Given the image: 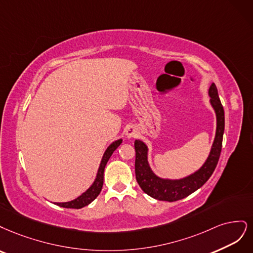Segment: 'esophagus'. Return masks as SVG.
<instances>
[{"instance_id": "34e87169", "label": "esophagus", "mask_w": 253, "mask_h": 253, "mask_svg": "<svg viewBox=\"0 0 253 253\" xmlns=\"http://www.w3.org/2000/svg\"><path fill=\"white\" fill-rule=\"evenodd\" d=\"M125 133L127 138H131V137H135L137 135V129L134 126H128L125 129Z\"/></svg>"}]
</instances>
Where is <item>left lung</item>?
Masks as SVG:
<instances>
[{
  "label": "left lung",
  "mask_w": 253,
  "mask_h": 253,
  "mask_svg": "<svg viewBox=\"0 0 253 253\" xmlns=\"http://www.w3.org/2000/svg\"><path fill=\"white\" fill-rule=\"evenodd\" d=\"M208 94L210 96V104L216 116V131L207 160L195 172L183 178H178V180H170V178H162L158 176L149 166L147 145L141 140H135V177L142 190L147 193L149 197L167 202L182 200L201 188L213 173L219 156H221L225 129V116L224 108L219 101L214 83L209 87Z\"/></svg>",
  "instance_id": "8db88e82"
}]
</instances>
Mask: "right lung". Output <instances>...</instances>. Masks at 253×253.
Instances as JSON below:
<instances>
[{
	"label": "right lung",
	"mask_w": 253,
	"mask_h": 253,
	"mask_svg": "<svg viewBox=\"0 0 253 253\" xmlns=\"http://www.w3.org/2000/svg\"><path fill=\"white\" fill-rule=\"evenodd\" d=\"M122 141H123V140L120 138V140L115 141L108 146L107 149H106V151L103 154V158H102V161H101L99 170H97V173H96L94 182L84 193H82L79 198L72 200L70 202L54 203L55 205H58L60 207H64V208L80 209V208H83V207L89 205V204H90L92 201H94L95 198L100 194V192L102 190L103 183H104V169H105V166H106V164H107V162L110 159V157L112 156L113 151H115L121 145Z\"/></svg>",
	"instance_id": "1"
}]
</instances>
